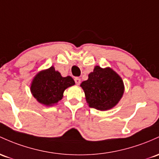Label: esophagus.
Here are the masks:
<instances>
[{"instance_id": "obj_1", "label": "esophagus", "mask_w": 159, "mask_h": 159, "mask_svg": "<svg viewBox=\"0 0 159 159\" xmlns=\"http://www.w3.org/2000/svg\"><path fill=\"white\" fill-rule=\"evenodd\" d=\"M75 82L77 85L80 84V83H81V79H80L79 78H78V77H76V78H75Z\"/></svg>"}]
</instances>
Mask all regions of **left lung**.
Wrapping results in <instances>:
<instances>
[{
	"mask_svg": "<svg viewBox=\"0 0 159 159\" xmlns=\"http://www.w3.org/2000/svg\"><path fill=\"white\" fill-rule=\"evenodd\" d=\"M89 106L101 111L114 107L124 93L121 77L110 68L96 66L88 79L81 84Z\"/></svg>",
	"mask_w": 159,
	"mask_h": 159,
	"instance_id": "1",
	"label": "left lung"
}]
</instances>
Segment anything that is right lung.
I'll return each instance as SVG.
<instances>
[{"mask_svg":"<svg viewBox=\"0 0 159 159\" xmlns=\"http://www.w3.org/2000/svg\"><path fill=\"white\" fill-rule=\"evenodd\" d=\"M74 84L75 81L71 77L63 78L52 66L34 77L31 83V92L38 102L51 106L58 103L62 99L64 90Z\"/></svg>","mask_w":159,"mask_h":159,"instance_id":"1","label":"right lung"}]
</instances>
